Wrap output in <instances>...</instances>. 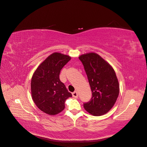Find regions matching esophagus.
<instances>
[{
  "mask_svg": "<svg viewBox=\"0 0 147 147\" xmlns=\"http://www.w3.org/2000/svg\"><path fill=\"white\" fill-rule=\"evenodd\" d=\"M78 93L77 91H74V92H72V96L74 97H75V98H78Z\"/></svg>",
  "mask_w": 147,
  "mask_h": 147,
  "instance_id": "esophagus-1",
  "label": "esophagus"
}]
</instances>
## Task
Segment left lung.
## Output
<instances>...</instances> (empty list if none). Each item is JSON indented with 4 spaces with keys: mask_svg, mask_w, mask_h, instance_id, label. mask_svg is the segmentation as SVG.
Returning a JSON list of instances; mask_svg holds the SVG:
<instances>
[{
    "mask_svg": "<svg viewBox=\"0 0 147 147\" xmlns=\"http://www.w3.org/2000/svg\"><path fill=\"white\" fill-rule=\"evenodd\" d=\"M91 89V100L84 103L88 112L94 116L107 113L115 104L119 86L113 67L99 55L89 53L79 56Z\"/></svg>",
    "mask_w": 147,
    "mask_h": 147,
    "instance_id": "1",
    "label": "left lung"
}]
</instances>
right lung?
<instances>
[{
  "label": "right lung",
  "mask_w": 147,
  "mask_h": 147,
  "mask_svg": "<svg viewBox=\"0 0 147 147\" xmlns=\"http://www.w3.org/2000/svg\"><path fill=\"white\" fill-rule=\"evenodd\" d=\"M71 57L54 53L39 65L31 80V94L37 107L50 115L61 112L72 94L59 79L61 70Z\"/></svg>",
  "instance_id": "1"
}]
</instances>
